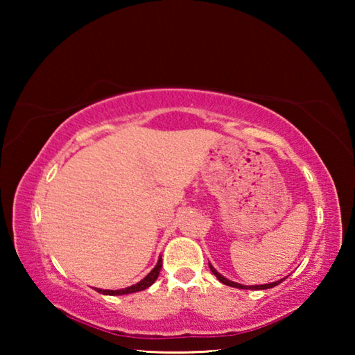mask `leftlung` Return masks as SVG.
<instances>
[{"mask_svg": "<svg viewBox=\"0 0 355 355\" xmlns=\"http://www.w3.org/2000/svg\"><path fill=\"white\" fill-rule=\"evenodd\" d=\"M209 269H211V272L216 275V279H218L219 282H222L224 285H228V286H233V288H239V290H268V288H272L275 285H279L282 280L279 282H272V284H266V285H250V286H245V285H239V284H235V282H230L228 279H225L224 275H220L216 269L209 264Z\"/></svg>", "mask_w": 355, "mask_h": 355, "instance_id": "1", "label": "left lung"}]
</instances>
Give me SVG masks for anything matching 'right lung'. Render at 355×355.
I'll return each instance as SVG.
<instances>
[{"mask_svg": "<svg viewBox=\"0 0 355 355\" xmlns=\"http://www.w3.org/2000/svg\"><path fill=\"white\" fill-rule=\"evenodd\" d=\"M161 268H163V260H161V258H159L158 263H156V266L152 269V271H150V272L147 274V277H144V279L139 282V284L125 288V290H116V291H112V290H98V288H97V291L101 293V294H110V296H120V294H131V293L142 291V290H146V288H148L150 285H152L156 279H158Z\"/></svg>", "mask_w": 355, "mask_h": 355, "instance_id": "right-lung-1", "label": "right lung"}]
</instances>
